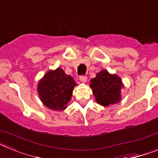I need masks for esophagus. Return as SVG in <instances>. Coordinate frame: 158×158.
Segmentation results:
<instances>
[{
    "label": "esophagus",
    "mask_w": 158,
    "mask_h": 158,
    "mask_svg": "<svg viewBox=\"0 0 158 158\" xmlns=\"http://www.w3.org/2000/svg\"><path fill=\"white\" fill-rule=\"evenodd\" d=\"M79 80L82 82V83H86L87 82V77L85 75H80L79 76Z\"/></svg>",
    "instance_id": "esophagus-1"
}]
</instances>
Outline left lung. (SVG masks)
<instances>
[{
  "label": "left lung",
  "instance_id": "obj_1",
  "mask_svg": "<svg viewBox=\"0 0 158 158\" xmlns=\"http://www.w3.org/2000/svg\"><path fill=\"white\" fill-rule=\"evenodd\" d=\"M90 87L92 88L96 101L103 106L117 104L121 99V79L116 75H111L105 70L98 73L91 79Z\"/></svg>",
  "mask_w": 158,
  "mask_h": 158
}]
</instances>
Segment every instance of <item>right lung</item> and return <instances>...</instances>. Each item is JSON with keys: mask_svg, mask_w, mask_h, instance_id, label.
<instances>
[{"mask_svg": "<svg viewBox=\"0 0 158 158\" xmlns=\"http://www.w3.org/2000/svg\"><path fill=\"white\" fill-rule=\"evenodd\" d=\"M75 80L61 68L50 71L38 83V94L42 103L50 109L63 110L70 101Z\"/></svg>", "mask_w": 158, "mask_h": 158, "instance_id": "right-lung-1", "label": "right lung"}]
</instances>
